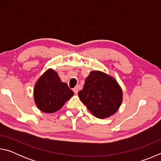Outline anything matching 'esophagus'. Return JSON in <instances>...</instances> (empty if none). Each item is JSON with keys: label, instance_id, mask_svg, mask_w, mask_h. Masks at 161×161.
Returning <instances> with one entry per match:
<instances>
[{"label": "esophagus", "instance_id": "34e87169", "mask_svg": "<svg viewBox=\"0 0 161 161\" xmlns=\"http://www.w3.org/2000/svg\"><path fill=\"white\" fill-rule=\"evenodd\" d=\"M73 92H74L75 94H77V93H78V92H79V88H78V86H76V87H75V88L73 89Z\"/></svg>", "mask_w": 161, "mask_h": 161}]
</instances>
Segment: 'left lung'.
Masks as SVG:
<instances>
[{"instance_id": "1", "label": "left lung", "mask_w": 161, "mask_h": 161, "mask_svg": "<svg viewBox=\"0 0 161 161\" xmlns=\"http://www.w3.org/2000/svg\"><path fill=\"white\" fill-rule=\"evenodd\" d=\"M78 94L81 102L99 119L116 113L122 102V91L117 81L99 71L90 72Z\"/></svg>"}]
</instances>
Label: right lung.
<instances>
[{"label": "right lung", "instance_id": "obj_1", "mask_svg": "<svg viewBox=\"0 0 161 161\" xmlns=\"http://www.w3.org/2000/svg\"><path fill=\"white\" fill-rule=\"evenodd\" d=\"M74 94L66 83L62 82L58 73L48 69L37 81L34 99L37 107L43 112L53 113L60 109Z\"/></svg>", "mask_w": 161, "mask_h": 161}]
</instances>
